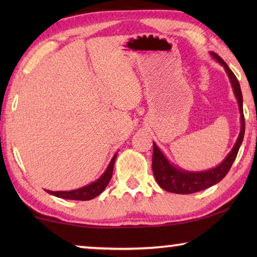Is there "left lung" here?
<instances>
[{"label": "left lung", "instance_id": "left-lung-1", "mask_svg": "<svg viewBox=\"0 0 257 257\" xmlns=\"http://www.w3.org/2000/svg\"><path fill=\"white\" fill-rule=\"evenodd\" d=\"M211 55L224 68L230 82H231L234 96H236L239 105V112H240V133H239L236 144L232 147L231 152L227 155V158L217 167L201 172H189L182 170L180 168H176V165L169 162V160L165 158L164 154L153 142L152 168H153L154 177L161 188L170 191V193L193 194L206 189L208 187L220 182L229 172L233 161L236 160L239 147H240L242 143L243 134H245V118H243L242 111V95L240 85H239V81L236 76H234V73L231 71V69L228 67V64L217 54L211 53Z\"/></svg>", "mask_w": 257, "mask_h": 257}]
</instances>
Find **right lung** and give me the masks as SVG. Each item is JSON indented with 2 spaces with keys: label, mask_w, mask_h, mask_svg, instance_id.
Wrapping results in <instances>:
<instances>
[{
  "label": "right lung",
  "mask_w": 257,
  "mask_h": 257,
  "mask_svg": "<svg viewBox=\"0 0 257 257\" xmlns=\"http://www.w3.org/2000/svg\"><path fill=\"white\" fill-rule=\"evenodd\" d=\"M116 154L113 156L110 164L107 165L105 172L98 178L96 181L92 182V184L87 185L85 187H81L79 189L75 190H69V191H52V190H46L47 193L51 195H54L56 197L64 198V199H73V201H89V199H93L96 196H98L102 191L105 189L108 182L111 180L112 172H113V167H114Z\"/></svg>",
  "instance_id": "add662e5"
}]
</instances>
